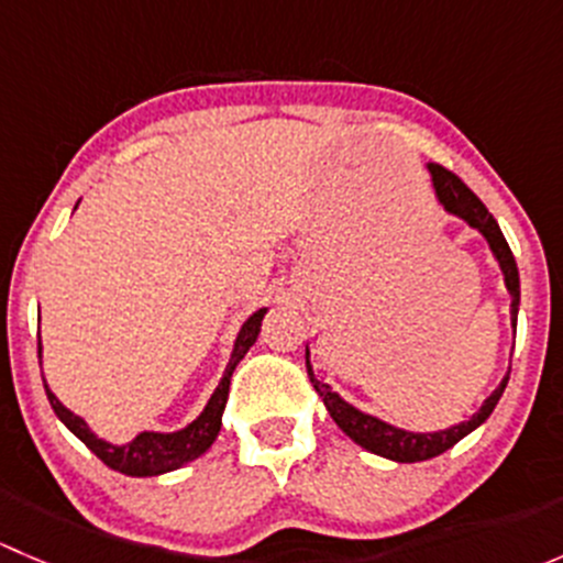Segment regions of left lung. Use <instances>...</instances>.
Masks as SVG:
<instances>
[{"label":"left lung","instance_id":"1","mask_svg":"<svg viewBox=\"0 0 563 563\" xmlns=\"http://www.w3.org/2000/svg\"><path fill=\"white\" fill-rule=\"evenodd\" d=\"M428 174H430V185H433V192H435V201L444 207V212L452 214V218L463 220V223L468 225V229H474L476 234L487 242V247H490L493 258H496L498 269H501L504 275V286H507L509 297H512V302H509V321H512V332H518L520 275H518V264H515L512 250H509L507 240H504L496 218L487 212L485 203H482L479 198H476L474 192H471L452 172L435 166V163H428ZM305 362H308L310 384H313L318 397H321L323 406H327L329 417L334 419V424H338V428L343 430L354 444H360L362 450L373 452V455H382L387 460H395V463H419V460H430L441 455V452L452 450L460 439L474 433V430L490 417L496 402L501 400L504 389H507V382H509V371H512V367H509L507 376L501 378V384L485 397L479 411L471 413L465 422L452 424V428L446 430H433V433H413V430L397 428V424L384 422V419L351 406V402L343 400V397L329 387V384L318 382L313 365H310V345H305Z\"/></svg>","mask_w":563,"mask_h":563}]
</instances>
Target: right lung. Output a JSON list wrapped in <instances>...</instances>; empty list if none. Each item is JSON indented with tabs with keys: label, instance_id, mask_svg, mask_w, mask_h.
<instances>
[{
	"label": "right lung",
	"instance_id": "right-lung-1",
	"mask_svg": "<svg viewBox=\"0 0 563 563\" xmlns=\"http://www.w3.org/2000/svg\"><path fill=\"white\" fill-rule=\"evenodd\" d=\"M266 310L269 308H258L245 323H242V329L236 332L234 349H231L229 365H225L223 371V378L218 382V387H214L212 397H209L207 406H203V411L198 413L192 422H187L185 428L172 430V433H161V430H141V433L135 435V439H130L128 444H111V441L100 439V435L89 428L87 419L73 413L67 406H62L59 397L48 389V384H45L43 378V387H45V395H48L51 408H54L59 422L65 424L76 439H81L95 455L103 460L108 468L119 471V474L161 476V474H168V471L181 468V465L201 457L203 452L212 446V441L218 439L220 424H223L225 400H229L231 376H234L236 365L245 360L250 345L258 340L261 321H264ZM37 356L43 360V343H40V338H37Z\"/></svg>",
	"mask_w": 563,
	"mask_h": 563
}]
</instances>
